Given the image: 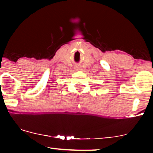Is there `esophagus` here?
Wrapping results in <instances>:
<instances>
[{"mask_svg":"<svg viewBox=\"0 0 153 153\" xmlns=\"http://www.w3.org/2000/svg\"><path fill=\"white\" fill-rule=\"evenodd\" d=\"M75 69L76 70H80V67H79V66H75Z\"/></svg>","mask_w":153,"mask_h":153,"instance_id":"obj_1","label":"esophagus"}]
</instances>
